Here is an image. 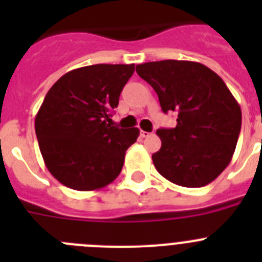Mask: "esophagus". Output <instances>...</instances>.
Segmentation results:
<instances>
[{
	"label": "esophagus",
	"mask_w": 262,
	"mask_h": 262,
	"mask_svg": "<svg viewBox=\"0 0 262 262\" xmlns=\"http://www.w3.org/2000/svg\"><path fill=\"white\" fill-rule=\"evenodd\" d=\"M140 135H142V138H149V136H151V133H147V131H140Z\"/></svg>",
	"instance_id": "obj_1"
}]
</instances>
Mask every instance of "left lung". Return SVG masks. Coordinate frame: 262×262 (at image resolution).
Wrapping results in <instances>:
<instances>
[{
	"instance_id": "8db88e82",
	"label": "left lung",
	"mask_w": 262,
	"mask_h": 262,
	"mask_svg": "<svg viewBox=\"0 0 262 262\" xmlns=\"http://www.w3.org/2000/svg\"><path fill=\"white\" fill-rule=\"evenodd\" d=\"M155 89L164 113L178 114L174 128H159L157 172L185 187L212 182L230 164L242 128V110L219 76L201 62L161 60L136 66Z\"/></svg>"
}]
</instances>
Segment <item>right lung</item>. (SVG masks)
Segmentation results:
<instances>
[{
  "label": "right lung",
  "instance_id": "obj_1",
  "mask_svg": "<svg viewBox=\"0 0 262 262\" xmlns=\"http://www.w3.org/2000/svg\"><path fill=\"white\" fill-rule=\"evenodd\" d=\"M135 64L73 69L52 85L35 117L41 156L51 174L73 190H97L119 176L139 129L111 126V111Z\"/></svg>",
  "mask_w": 262,
  "mask_h": 262
}]
</instances>
